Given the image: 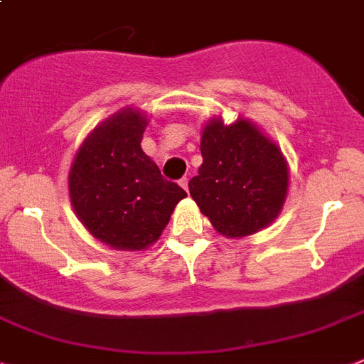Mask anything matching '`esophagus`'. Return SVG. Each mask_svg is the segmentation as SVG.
I'll return each instance as SVG.
<instances>
[{"label": "esophagus", "instance_id": "obj_1", "mask_svg": "<svg viewBox=\"0 0 364 364\" xmlns=\"http://www.w3.org/2000/svg\"><path fill=\"white\" fill-rule=\"evenodd\" d=\"M188 184H189V180L186 178V176H184V178H182V180H180V186H182V188H184L186 191H188Z\"/></svg>", "mask_w": 364, "mask_h": 364}]
</instances>
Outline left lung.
<instances>
[{
    "label": "left lung",
    "mask_w": 364,
    "mask_h": 364,
    "mask_svg": "<svg viewBox=\"0 0 364 364\" xmlns=\"http://www.w3.org/2000/svg\"><path fill=\"white\" fill-rule=\"evenodd\" d=\"M200 154L203 165L189 180V195L219 234L243 238L275 221L287 200L290 171L281 146L255 122L210 119Z\"/></svg>",
    "instance_id": "obj_1"
}]
</instances>
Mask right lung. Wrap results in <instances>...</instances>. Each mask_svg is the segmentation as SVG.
Segmentation results:
<instances>
[{"label":"right lung","mask_w":364,"mask_h":364,"mask_svg":"<svg viewBox=\"0 0 364 364\" xmlns=\"http://www.w3.org/2000/svg\"><path fill=\"white\" fill-rule=\"evenodd\" d=\"M146 124L137 107L107 117L81 143L68 173V195L81 225L119 251L150 247L188 195L165 180L141 149Z\"/></svg>","instance_id":"1"}]
</instances>
